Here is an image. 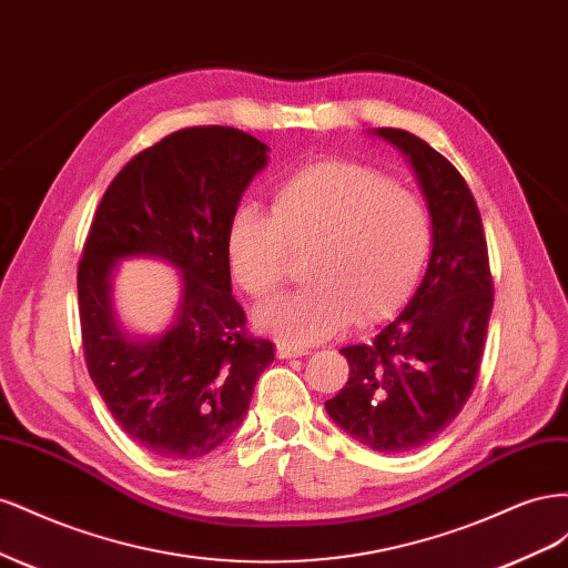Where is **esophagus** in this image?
Wrapping results in <instances>:
<instances>
[{
  "mask_svg": "<svg viewBox=\"0 0 568 568\" xmlns=\"http://www.w3.org/2000/svg\"><path fill=\"white\" fill-rule=\"evenodd\" d=\"M311 351L303 346H291V343H277V357L280 359H288V357H303Z\"/></svg>",
  "mask_w": 568,
  "mask_h": 568,
  "instance_id": "34e87169",
  "label": "esophagus"
}]
</instances>
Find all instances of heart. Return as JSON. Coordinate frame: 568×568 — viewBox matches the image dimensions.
<instances>
[{
	"label": "heart",
	"instance_id": "heart-1",
	"mask_svg": "<svg viewBox=\"0 0 568 568\" xmlns=\"http://www.w3.org/2000/svg\"><path fill=\"white\" fill-rule=\"evenodd\" d=\"M311 246L313 284L265 303L257 326L291 346L338 334L357 315L376 322L398 311L432 246L422 201L353 163H313L274 184L270 213L242 203L230 215L225 255L232 277L267 298L286 277V248Z\"/></svg>",
	"mask_w": 568,
	"mask_h": 568
}]
</instances>
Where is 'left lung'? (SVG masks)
Listing matches in <instances>:
<instances>
[{
    "instance_id": "obj_1",
    "label": "left lung",
    "mask_w": 568,
    "mask_h": 568,
    "mask_svg": "<svg viewBox=\"0 0 568 568\" xmlns=\"http://www.w3.org/2000/svg\"><path fill=\"white\" fill-rule=\"evenodd\" d=\"M415 170L432 215V257L400 315L372 343L343 348L351 376L326 415L386 455L422 448L471 395L493 311L488 246L478 205L457 168L419 136L372 130Z\"/></svg>"
}]
</instances>
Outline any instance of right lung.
<instances>
[{
  "mask_svg": "<svg viewBox=\"0 0 568 568\" xmlns=\"http://www.w3.org/2000/svg\"><path fill=\"white\" fill-rule=\"evenodd\" d=\"M267 144L234 128H186L134 156L109 184L78 267L84 359L118 426L163 459L213 453L242 426L274 359L246 336L225 255L230 215L267 165ZM153 256L181 272L179 313L163 333L119 322L112 277Z\"/></svg>",
  "mask_w": 568,
  "mask_h": 568,
  "instance_id": "obj_1",
  "label": "right lung"
}]
</instances>
